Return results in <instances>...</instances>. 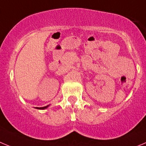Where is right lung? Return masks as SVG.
Returning a JSON list of instances; mask_svg holds the SVG:
<instances>
[{
	"label": "right lung",
	"instance_id": "obj_1",
	"mask_svg": "<svg viewBox=\"0 0 146 146\" xmlns=\"http://www.w3.org/2000/svg\"><path fill=\"white\" fill-rule=\"evenodd\" d=\"M50 106V105H48V106H44V107H41V108H37V109H42V110H43V109H46V108H47L48 107V106Z\"/></svg>",
	"mask_w": 146,
	"mask_h": 146
}]
</instances>
